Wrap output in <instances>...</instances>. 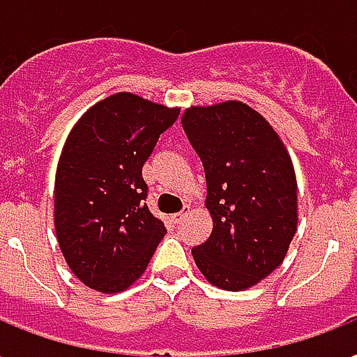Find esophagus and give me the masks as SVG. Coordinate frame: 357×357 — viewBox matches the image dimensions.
I'll return each mask as SVG.
<instances>
[{
    "mask_svg": "<svg viewBox=\"0 0 357 357\" xmlns=\"http://www.w3.org/2000/svg\"><path fill=\"white\" fill-rule=\"evenodd\" d=\"M186 212H188V210H184V212H176V214H173V216H171V222H173V223H181L182 220L186 218Z\"/></svg>",
    "mask_w": 357,
    "mask_h": 357,
    "instance_id": "34e87169",
    "label": "esophagus"
}]
</instances>
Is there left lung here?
I'll return each mask as SVG.
<instances>
[{
  "mask_svg": "<svg viewBox=\"0 0 357 357\" xmlns=\"http://www.w3.org/2000/svg\"><path fill=\"white\" fill-rule=\"evenodd\" d=\"M203 162L212 234L193 248L208 283L245 291L287 257L298 227V184L284 143L261 113L240 100L192 106L182 115Z\"/></svg>",
  "mask_w": 357,
  "mask_h": 357,
  "instance_id": "left-lung-1",
  "label": "left lung"
}]
</instances>
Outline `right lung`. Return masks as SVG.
<instances>
[{"mask_svg":"<svg viewBox=\"0 0 357 357\" xmlns=\"http://www.w3.org/2000/svg\"><path fill=\"white\" fill-rule=\"evenodd\" d=\"M178 113L115 93L91 106L66 137L55 173L54 225L66 264L89 289H128L164 238V223L143 203L141 169Z\"/></svg>","mask_w":357,"mask_h":357,"instance_id":"obj_1","label":"right lung"}]
</instances>
